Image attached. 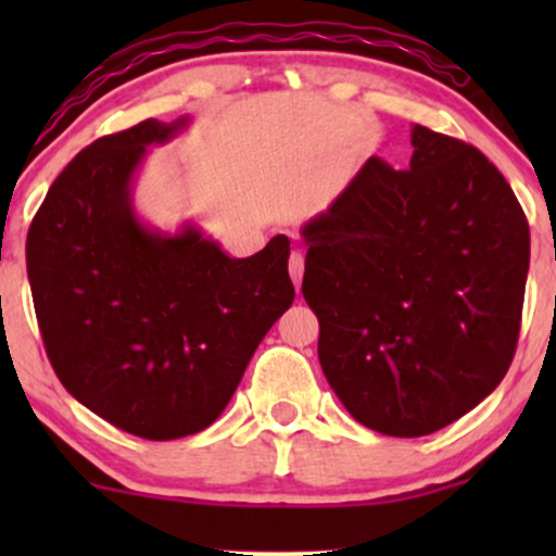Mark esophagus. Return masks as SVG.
Returning a JSON list of instances; mask_svg holds the SVG:
<instances>
[{"label":"esophagus","mask_w":556,"mask_h":556,"mask_svg":"<svg viewBox=\"0 0 556 556\" xmlns=\"http://www.w3.org/2000/svg\"><path fill=\"white\" fill-rule=\"evenodd\" d=\"M303 269H305V258H303V251L295 248V251L290 253V277L295 287H300V279H303Z\"/></svg>","instance_id":"34e87169"}]
</instances>
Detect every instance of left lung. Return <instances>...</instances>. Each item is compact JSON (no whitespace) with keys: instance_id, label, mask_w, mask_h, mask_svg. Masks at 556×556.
Masks as SVG:
<instances>
[{"instance_id":"1","label":"left lung","mask_w":556,"mask_h":556,"mask_svg":"<svg viewBox=\"0 0 556 556\" xmlns=\"http://www.w3.org/2000/svg\"><path fill=\"white\" fill-rule=\"evenodd\" d=\"M407 169L371 156L300 235L318 361L348 413L426 437L489 397L513 363L531 232L481 151L416 125Z\"/></svg>"}]
</instances>
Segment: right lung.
Segmentation results:
<instances>
[{"label": "right lung", "instance_id": "add662e5", "mask_svg": "<svg viewBox=\"0 0 556 556\" xmlns=\"http://www.w3.org/2000/svg\"><path fill=\"white\" fill-rule=\"evenodd\" d=\"M143 119L93 140L52 182L25 240L38 329L80 405L151 442L212 426L295 300L290 240L232 258L195 225H143L132 180L188 127Z\"/></svg>", "mask_w": 556, "mask_h": 556}]
</instances>
